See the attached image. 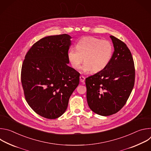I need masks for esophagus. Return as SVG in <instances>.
<instances>
[{"mask_svg": "<svg viewBox=\"0 0 151 151\" xmlns=\"http://www.w3.org/2000/svg\"><path fill=\"white\" fill-rule=\"evenodd\" d=\"M79 79H80V81H81V82L84 83V82H85V77H84V76H81L79 77Z\"/></svg>", "mask_w": 151, "mask_h": 151, "instance_id": "34e87169", "label": "esophagus"}]
</instances>
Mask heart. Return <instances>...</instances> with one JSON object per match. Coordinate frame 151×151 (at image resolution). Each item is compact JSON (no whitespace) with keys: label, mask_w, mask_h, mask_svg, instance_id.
Listing matches in <instances>:
<instances>
[{"label":"heart","mask_w":151,"mask_h":151,"mask_svg":"<svg viewBox=\"0 0 151 151\" xmlns=\"http://www.w3.org/2000/svg\"><path fill=\"white\" fill-rule=\"evenodd\" d=\"M76 47L69 50L68 59L75 69L79 68L83 60L82 70L85 73L91 70L97 73L104 69L110 62L114 52L113 45L109 41L94 37L80 39Z\"/></svg>","instance_id":"heart-1"}]
</instances>
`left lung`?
Instances as JSON below:
<instances>
[{"instance_id":"left-lung-1","label":"left lung","mask_w":151,"mask_h":151,"mask_svg":"<svg viewBox=\"0 0 151 151\" xmlns=\"http://www.w3.org/2000/svg\"><path fill=\"white\" fill-rule=\"evenodd\" d=\"M114 52L107 66L85 79L90 108L101 116H109L125 104L134 85L135 68L132 53L124 42L110 36Z\"/></svg>"}]
</instances>
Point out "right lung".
<instances>
[{
    "mask_svg": "<svg viewBox=\"0 0 151 151\" xmlns=\"http://www.w3.org/2000/svg\"><path fill=\"white\" fill-rule=\"evenodd\" d=\"M70 39L63 34L40 39L22 64L21 79L26 101L37 114L47 119H56L65 112L79 83V73L68 65Z\"/></svg>",
    "mask_w": 151,
    "mask_h": 151,
    "instance_id": "right-lung-1",
    "label": "right lung"
}]
</instances>
